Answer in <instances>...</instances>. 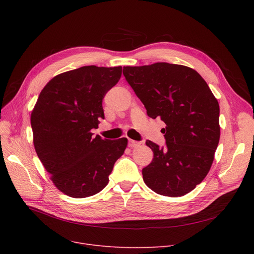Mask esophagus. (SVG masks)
I'll list each match as a JSON object with an SVG mask.
<instances>
[{
    "label": "esophagus",
    "mask_w": 254,
    "mask_h": 254,
    "mask_svg": "<svg viewBox=\"0 0 254 254\" xmlns=\"http://www.w3.org/2000/svg\"><path fill=\"white\" fill-rule=\"evenodd\" d=\"M140 144H141V143L138 142V141L128 139V147H137V146H139Z\"/></svg>",
    "instance_id": "1"
}]
</instances>
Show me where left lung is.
Segmentation results:
<instances>
[{
	"mask_svg": "<svg viewBox=\"0 0 254 254\" xmlns=\"http://www.w3.org/2000/svg\"><path fill=\"white\" fill-rule=\"evenodd\" d=\"M124 75L147 115L166 124L165 148L146 141L153 159L142 170L145 184L166 196L190 192L214 161L220 138L217 99L202 76L186 65L124 66Z\"/></svg>",
	"mask_w": 254,
	"mask_h": 254,
	"instance_id": "1",
	"label": "left lung"
}]
</instances>
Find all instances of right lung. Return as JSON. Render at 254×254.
I'll return each instance as SVG.
<instances>
[{
    "mask_svg": "<svg viewBox=\"0 0 254 254\" xmlns=\"http://www.w3.org/2000/svg\"><path fill=\"white\" fill-rule=\"evenodd\" d=\"M122 66L85 65L53 77L31 114L38 157L56 188L71 197L100 192L109 182L127 139L92 137L104 119L103 99L122 77Z\"/></svg>",
    "mask_w": 254,
    "mask_h": 254,
    "instance_id": "add662e5",
    "label": "right lung"
}]
</instances>
